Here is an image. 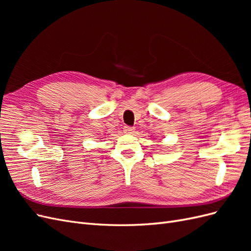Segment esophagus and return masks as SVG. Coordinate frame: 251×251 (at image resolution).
Returning <instances> with one entry per match:
<instances>
[{
    "mask_svg": "<svg viewBox=\"0 0 251 251\" xmlns=\"http://www.w3.org/2000/svg\"><path fill=\"white\" fill-rule=\"evenodd\" d=\"M124 131L126 134H133L134 131H135V127L134 126H126L124 127Z\"/></svg>",
    "mask_w": 251,
    "mask_h": 251,
    "instance_id": "esophagus-1",
    "label": "esophagus"
}]
</instances>
